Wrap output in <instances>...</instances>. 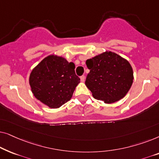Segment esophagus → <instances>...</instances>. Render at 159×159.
I'll list each match as a JSON object with an SVG mask.
<instances>
[{"instance_id":"34e87169","label":"esophagus","mask_w":159,"mask_h":159,"mask_svg":"<svg viewBox=\"0 0 159 159\" xmlns=\"http://www.w3.org/2000/svg\"><path fill=\"white\" fill-rule=\"evenodd\" d=\"M80 80H81V82H84V80H85V77H84V75L81 76V77H80Z\"/></svg>"}]
</instances>
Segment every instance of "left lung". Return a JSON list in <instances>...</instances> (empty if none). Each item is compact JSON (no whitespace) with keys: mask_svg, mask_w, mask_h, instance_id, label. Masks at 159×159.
<instances>
[{"mask_svg":"<svg viewBox=\"0 0 159 159\" xmlns=\"http://www.w3.org/2000/svg\"><path fill=\"white\" fill-rule=\"evenodd\" d=\"M90 69L85 84L95 99L112 103L123 98L133 82V71L128 61L106 51L86 61Z\"/></svg>","mask_w":159,"mask_h":159,"instance_id":"1","label":"left lung"}]
</instances>
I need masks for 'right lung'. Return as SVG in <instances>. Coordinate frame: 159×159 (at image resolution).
Here are the masks:
<instances>
[{
	"instance_id": "obj_1",
	"label": "right lung",
	"mask_w": 159,
	"mask_h": 159,
	"mask_svg": "<svg viewBox=\"0 0 159 159\" xmlns=\"http://www.w3.org/2000/svg\"><path fill=\"white\" fill-rule=\"evenodd\" d=\"M75 65L54 55L45 57L32 69L30 84L34 96L51 108H57L72 97L80 79Z\"/></svg>"
}]
</instances>
